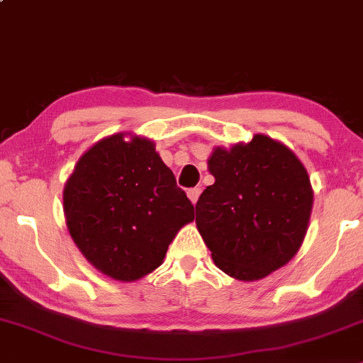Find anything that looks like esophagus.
<instances>
[{
	"label": "esophagus",
	"instance_id": "esophagus-1",
	"mask_svg": "<svg viewBox=\"0 0 363 363\" xmlns=\"http://www.w3.org/2000/svg\"><path fill=\"white\" fill-rule=\"evenodd\" d=\"M199 194H201V187H191V189H187V198L191 199V203H193V205H196Z\"/></svg>",
	"mask_w": 363,
	"mask_h": 363
}]
</instances>
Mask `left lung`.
<instances>
[{"instance_id": "8db88e82", "label": "left lung", "mask_w": 363, "mask_h": 363, "mask_svg": "<svg viewBox=\"0 0 363 363\" xmlns=\"http://www.w3.org/2000/svg\"><path fill=\"white\" fill-rule=\"evenodd\" d=\"M215 184L196 203V225L215 264L254 281L286 264L301 247L312 210L306 169L294 152L264 135L208 160Z\"/></svg>"}]
</instances>
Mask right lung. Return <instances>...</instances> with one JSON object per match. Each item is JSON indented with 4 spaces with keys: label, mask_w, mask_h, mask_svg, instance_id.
<instances>
[{
    "label": "right lung",
    "mask_w": 363,
    "mask_h": 363,
    "mask_svg": "<svg viewBox=\"0 0 363 363\" xmlns=\"http://www.w3.org/2000/svg\"><path fill=\"white\" fill-rule=\"evenodd\" d=\"M74 244L97 269L135 281L164 261L194 206L150 140L112 135L78 160L65 186Z\"/></svg>",
    "instance_id": "add662e5"
}]
</instances>
